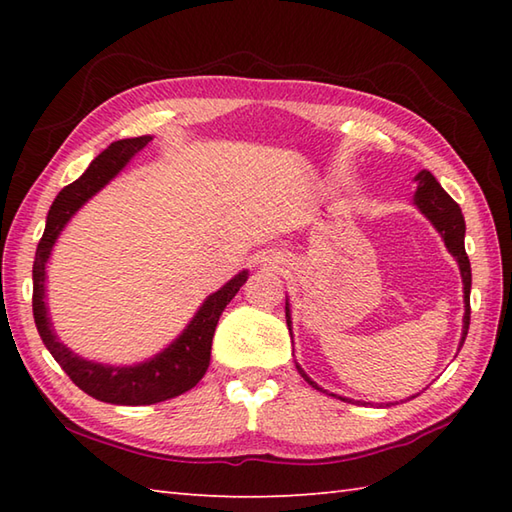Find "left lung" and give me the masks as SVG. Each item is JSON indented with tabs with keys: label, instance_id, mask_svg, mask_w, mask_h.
<instances>
[{
	"label": "left lung",
	"instance_id": "left-lung-1",
	"mask_svg": "<svg viewBox=\"0 0 512 512\" xmlns=\"http://www.w3.org/2000/svg\"><path fill=\"white\" fill-rule=\"evenodd\" d=\"M416 180H418V191H416V198H413V202L418 204V209L429 217L433 226L438 228L440 235L444 237V244H447V248H449V253L458 259V264H460V273H462V281H464V310H466L464 312V332H462V341H460V347H462L464 339H466V332H469V323H471V262H469V255H466V250H464V233H466L464 215H462L460 206L455 204V200L440 187V182L433 178L429 171H420ZM286 321L290 328L288 306H286ZM299 372L312 387H317L306 374H303V369H299ZM317 389H321V387H317ZM341 400H347V398H341Z\"/></svg>",
	"mask_w": 512,
	"mask_h": 512
}]
</instances>
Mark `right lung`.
Listing matches in <instances>:
<instances>
[{"label": "right lung", "instance_id": "1", "mask_svg": "<svg viewBox=\"0 0 512 512\" xmlns=\"http://www.w3.org/2000/svg\"><path fill=\"white\" fill-rule=\"evenodd\" d=\"M149 140V136L116 140L92 160V165L79 180L61 189L48 211L46 231H43L35 264H32V314H35L43 345L48 347L54 361L63 367V372L70 376L76 387L83 389L88 396L101 402H112V405H154V402L176 398L198 385L211 361V343L220 314L246 281V273H239L222 290L206 299L180 339L147 363L134 367H110L83 361L57 341L46 314V303H43V297H46L43 295V281H46L50 250L74 211H79L96 191L105 187Z\"/></svg>", "mask_w": 512, "mask_h": 512}]
</instances>
